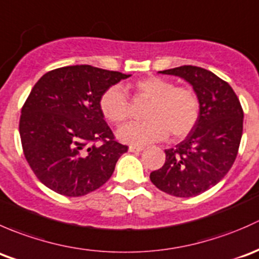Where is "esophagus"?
Returning <instances> with one entry per match:
<instances>
[{
  "mask_svg": "<svg viewBox=\"0 0 259 259\" xmlns=\"http://www.w3.org/2000/svg\"><path fill=\"white\" fill-rule=\"evenodd\" d=\"M128 151L130 152H141V151H143V147H137V146H130Z\"/></svg>",
  "mask_w": 259,
  "mask_h": 259,
  "instance_id": "esophagus-1",
  "label": "esophagus"
}]
</instances>
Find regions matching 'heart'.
Listing matches in <instances>:
<instances>
[{"mask_svg": "<svg viewBox=\"0 0 259 259\" xmlns=\"http://www.w3.org/2000/svg\"><path fill=\"white\" fill-rule=\"evenodd\" d=\"M140 97L149 101L143 122H131L121 127L117 137L130 145H147L163 140L167 135L178 140L193 130L198 121L199 101L188 87H176L173 82L156 76L140 78L131 84ZM100 108L108 121L119 124L130 116L128 97L122 87L111 86L100 98Z\"/></svg>", "mask_w": 259, "mask_h": 259, "instance_id": "b5f03b06", "label": "heart"}]
</instances>
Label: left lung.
Wrapping results in <instances>:
<instances>
[{
    "instance_id": "8db88e82",
    "label": "left lung",
    "mask_w": 259,
    "mask_h": 259,
    "mask_svg": "<svg viewBox=\"0 0 259 259\" xmlns=\"http://www.w3.org/2000/svg\"><path fill=\"white\" fill-rule=\"evenodd\" d=\"M159 73L186 79L199 101L196 126L175 148L166 149L162 168L151 182L175 197H194L217 185L231 169L243 132V110L226 81L197 66H181Z\"/></svg>"
}]
</instances>
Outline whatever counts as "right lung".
Returning <instances> with one entry per match:
<instances>
[{"mask_svg":"<svg viewBox=\"0 0 259 259\" xmlns=\"http://www.w3.org/2000/svg\"><path fill=\"white\" fill-rule=\"evenodd\" d=\"M131 74L90 65L47 72L21 111L23 153L46 187L67 197L96 191L128 147L117 142L100 108L106 90ZM100 140L103 145L94 143Z\"/></svg>","mask_w":259,"mask_h":259,"instance_id":"obj_1","label":"right lung"}]
</instances>
